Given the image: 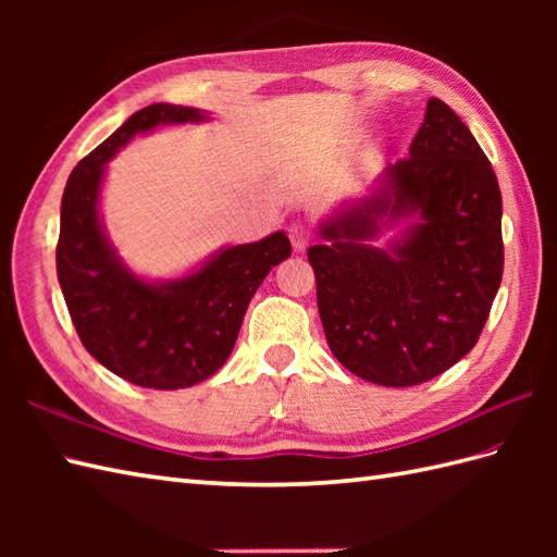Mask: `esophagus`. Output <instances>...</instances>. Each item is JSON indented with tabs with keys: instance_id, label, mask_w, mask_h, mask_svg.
Segmentation results:
<instances>
[{
	"instance_id": "1",
	"label": "esophagus",
	"mask_w": 557,
	"mask_h": 557,
	"mask_svg": "<svg viewBox=\"0 0 557 557\" xmlns=\"http://www.w3.org/2000/svg\"><path fill=\"white\" fill-rule=\"evenodd\" d=\"M289 239H292V246H294V251H306V248H309V244H311V232L304 227V224H292L289 227Z\"/></svg>"
}]
</instances>
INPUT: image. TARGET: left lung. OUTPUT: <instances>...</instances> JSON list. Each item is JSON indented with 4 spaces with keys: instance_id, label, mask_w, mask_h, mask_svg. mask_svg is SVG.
<instances>
[{
    "instance_id": "1",
    "label": "left lung",
    "mask_w": 557,
    "mask_h": 557,
    "mask_svg": "<svg viewBox=\"0 0 557 557\" xmlns=\"http://www.w3.org/2000/svg\"><path fill=\"white\" fill-rule=\"evenodd\" d=\"M500 220L488 158L431 98L409 158L387 164L371 196L345 200L318 224L309 263L335 359L369 383L409 387L474 349L503 280Z\"/></svg>"
}]
</instances>
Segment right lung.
Wrapping results in <instances>:
<instances>
[{
  "label": "right lung",
  "instance_id": "add662e5",
  "mask_svg": "<svg viewBox=\"0 0 557 557\" xmlns=\"http://www.w3.org/2000/svg\"><path fill=\"white\" fill-rule=\"evenodd\" d=\"M208 120L196 108L148 104L76 164L62 196L57 277L71 321L92 359L140 387H191L222 369L260 282L292 256L287 234L272 232L224 246L180 277L150 280L116 253L100 215L108 162L136 136Z\"/></svg>",
  "mask_w": 557,
  "mask_h": 557
}]
</instances>
